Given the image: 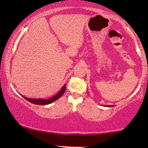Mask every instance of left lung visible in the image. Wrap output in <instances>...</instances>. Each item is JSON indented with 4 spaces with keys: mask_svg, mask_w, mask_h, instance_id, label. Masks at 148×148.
<instances>
[{
    "mask_svg": "<svg viewBox=\"0 0 148 148\" xmlns=\"http://www.w3.org/2000/svg\"><path fill=\"white\" fill-rule=\"evenodd\" d=\"M112 106V107H113V106Z\"/></svg>",
    "mask_w": 148,
    "mask_h": 148,
    "instance_id": "1",
    "label": "left lung"
}]
</instances>
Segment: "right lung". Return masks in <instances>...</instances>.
<instances>
[{"instance_id": "add662e5", "label": "right lung", "mask_w": 148, "mask_h": 148, "mask_svg": "<svg viewBox=\"0 0 148 148\" xmlns=\"http://www.w3.org/2000/svg\"><path fill=\"white\" fill-rule=\"evenodd\" d=\"M65 85H64L62 86V89L60 90L57 93L56 95H54L53 97L50 98V99H31V98H28V97H25L23 96V98H25V99L28 100V101L32 103H34V104H37V105H46V104H49V103H51L53 101H55L56 100H57L62 95L64 94V91H65Z\"/></svg>"}]
</instances>
